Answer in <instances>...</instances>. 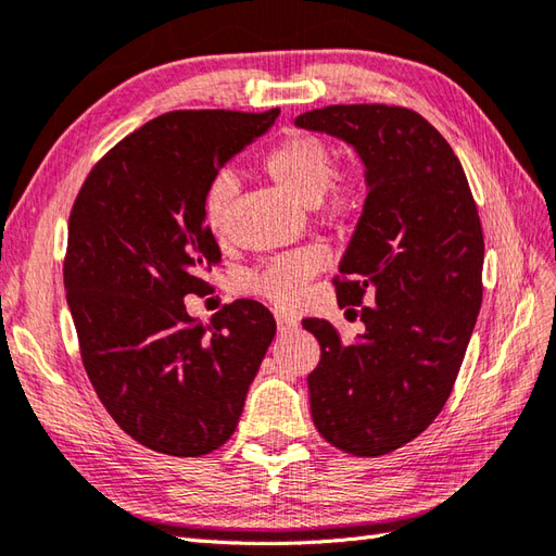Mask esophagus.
<instances>
[{
    "label": "esophagus",
    "instance_id": "34e87169",
    "mask_svg": "<svg viewBox=\"0 0 556 556\" xmlns=\"http://www.w3.org/2000/svg\"><path fill=\"white\" fill-rule=\"evenodd\" d=\"M276 324H278L280 332H290V330H294V328L300 326L298 318L290 316V314H282V312H276Z\"/></svg>",
    "mask_w": 556,
    "mask_h": 556
}]
</instances>
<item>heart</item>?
Masks as SVG:
<instances>
[{
	"label": "heart",
	"instance_id": "heart-1",
	"mask_svg": "<svg viewBox=\"0 0 556 556\" xmlns=\"http://www.w3.org/2000/svg\"><path fill=\"white\" fill-rule=\"evenodd\" d=\"M262 168L282 190L302 204H312L330 220L352 218L364 204V174L359 168L336 170V150L328 140L314 132H292L268 147L262 156ZM236 178L218 174L206 185L202 197V218L212 236L226 228L230 202L236 197ZM326 264V254L318 247L278 256L262 270L247 276L244 290L258 294L278 306H290Z\"/></svg>",
	"mask_w": 556,
	"mask_h": 556
}]
</instances>
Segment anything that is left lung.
I'll return each instance as SVG.
<instances>
[{"mask_svg":"<svg viewBox=\"0 0 556 556\" xmlns=\"http://www.w3.org/2000/svg\"><path fill=\"white\" fill-rule=\"evenodd\" d=\"M294 123L350 142L368 182L332 278L364 336L344 344L330 320H302L320 344L314 426L348 454H390L435 421L471 340L485 254L476 200L450 142L412 109L332 104Z\"/></svg>","mask_w":556,"mask_h":556,"instance_id":"8db88e82","label":"left lung"}]
</instances>
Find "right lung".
Listing matches in <instances>:
<instances>
[{
  "instance_id": "obj_1",
  "label": "right lung",
  "mask_w": 556,
  "mask_h": 556,
  "mask_svg": "<svg viewBox=\"0 0 556 556\" xmlns=\"http://www.w3.org/2000/svg\"><path fill=\"white\" fill-rule=\"evenodd\" d=\"M264 114L180 109L147 121L92 166L73 202L64 286L85 374L140 445L202 456L236 433L276 318L238 300L194 324L220 250L202 218L206 185L264 135Z\"/></svg>"
}]
</instances>
